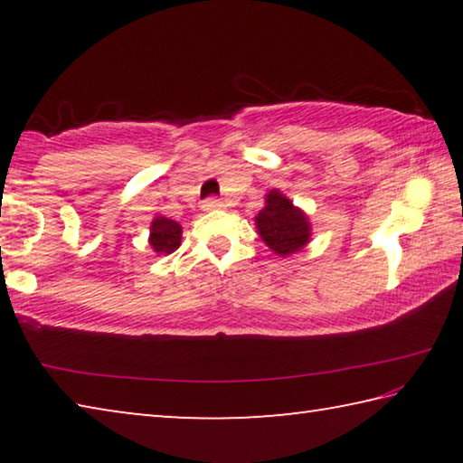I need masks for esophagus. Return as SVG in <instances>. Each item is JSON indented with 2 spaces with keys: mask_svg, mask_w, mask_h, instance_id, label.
I'll return each mask as SVG.
<instances>
[{
  "mask_svg": "<svg viewBox=\"0 0 463 463\" xmlns=\"http://www.w3.org/2000/svg\"><path fill=\"white\" fill-rule=\"evenodd\" d=\"M222 208H224V203L221 200H216V198H208V200L202 202L203 213H216V210H222Z\"/></svg>",
  "mask_w": 463,
  "mask_h": 463,
  "instance_id": "1",
  "label": "esophagus"
}]
</instances>
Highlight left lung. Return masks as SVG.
Wrapping results in <instances>:
<instances>
[{
	"instance_id": "left-lung-1",
	"label": "left lung",
	"mask_w": 463,
	"mask_h": 463,
	"mask_svg": "<svg viewBox=\"0 0 463 463\" xmlns=\"http://www.w3.org/2000/svg\"><path fill=\"white\" fill-rule=\"evenodd\" d=\"M255 226L265 245L279 257L298 253L310 241L308 216L279 190L265 195V208L255 216Z\"/></svg>"
}]
</instances>
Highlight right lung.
<instances>
[{
    "label": "right lung",
    "mask_w": 463,
    "mask_h": 463,
    "mask_svg": "<svg viewBox=\"0 0 463 463\" xmlns=\"http://www.w3.org/2000/svg\"><path fill=\"white\" fill-rule=\"evenodd\" d=\"M148 242L155 253L169 255L182 245V226L175 221L165 216H156L151 222V234H148Z\"/></svg>",
    "instance_id": "right-lung-1"
}]
</instances>
